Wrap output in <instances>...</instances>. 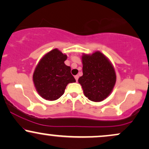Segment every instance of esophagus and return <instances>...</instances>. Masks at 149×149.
<instances>
[{"label":"esophagus","instance_id":"obj_1","mask_svg":"<svg viewBox=\"0 0 149 149\" xmlns=\"http://www.w3.org/2000/svg\"><path fill=\"white\" fill-rule=\"evenodd\" d=\"M78 78H79V76H78V75H76V76H75V79H76V81H78Z\"/></svg>","mask_w":149,"mask_h":149}]
</instances>
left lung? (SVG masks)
Instances as JSON below:
<instances>
[{"label":"left lung","instance_id":"left-lung-1","mask_svg":"<svg viewBox=\"0 0 149 149\" xmlns=\"http://www.w3.org/2000/svg\"><path fill=\"white\" fill-rule=\"evenodd\" d=\"M83 75L78 78L85 96L95 102L107 99L116 82L113 66L100 51L82 55Z\"/></svg>","mask_w":149,"mask_h":149}]
</instances>
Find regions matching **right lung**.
Masks as SVG:
<instances>
[{"label":"right lung","mask_w":149,"mask_h":149,"mask_svg":"<svg viewBox=\"0 0 149 149\" xmlns=\"http://www.w3.org/2000/svg\"><path fill=\"white\" fill-rule=\"evenodd\" d=\"M66 59V54L55 48L46 53L37 64L33 81L38 95L45 100H58L67 85L76 82L71 67L64 64Z\"/></svg>","instance_id":"1"}]
</instances>
